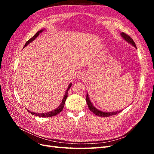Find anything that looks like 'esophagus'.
Here are the masks:
<instances>
[{"label": "esophagus", "instance_id": "34e87169", "mask_svg": "<svg viewBox=\"0 0 154 154\" xmlns=\"http://www.w3.org/2000/svg\"><path fill=\"white\" fill-rule=\"evenodd\" d=\"M78 77L79 79H81V80H82V79H83V78H84V76H83V74L82 73H80V74H78Z\"/></svg>", "mask_w": 154, "mask_h": 154}]
</instances>
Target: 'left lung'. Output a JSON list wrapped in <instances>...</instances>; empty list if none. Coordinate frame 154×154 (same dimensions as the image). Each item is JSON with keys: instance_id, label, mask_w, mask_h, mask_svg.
Wrapping results in <instances>:
<instances>
[{"instance_id": "obj_1", "label": "left lung", "mask_w": 154, "mask_h": 154, "mask_svg": "<svg viewBox=\"0 0 154 154\" xmlns=\"http://www.w3.org/2000/svg\"><path fill=\"white\" fill-rule=\"evenodd\" d=\"M120 35H121V36H122V38L126 42H128L130 45H132V46H134V48H136V44H135V42H134V40L132 39V38H130V37L128 35H127V34H125V32H121ZM86 101H87V105L88 106V109H89V110L91 112H92L94 113V114H96L97 116H100V117H109V116H113V115H115V114H117L119 113L120 112L122 111V110H120L114 111V112H105V111H102V110H100L99 109H96V107L92 105V102L91 101V100L89 99V97H88V92H87Z\"/></svg>"}]
</instances>
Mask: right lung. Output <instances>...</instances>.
Masks as SVG:
<instances>
[{
  "label": "right lung",
  "mask_w": 154,
  "mask_h": 154,
  "mask_svg": "<svg viewBox=\"0 0 154 154\" xmlns=\"http://www.w3.org/2000/svg\"><path fill=\"white\" fill-rule=\"evenodd\" d=\"M45 29H41L40 31H38V32H36V33L31 38H30L28 41L26 43L25 45L24 48L26 47V46H27L28 44H29L31 42H32V41L35 40L36 39V38H37L39 36V35L41 33V32H42L44 31ZM72 86V83H70L69 85H68V87L67 88V90L66 91V92H65V95L63 97L62 99V103H60V105L57 107V109L53 110H51L50 112H45V113H36V112H31L29 110H27V111L29 112L32 115L34 116H39V117H42V118H49V117H52V116H54L56 115H57L58 114H59L60 112H61L63 109V106H64V105H65V103H66V99L67 97V92H68V91L70 88H71V87Z\"/></svg>",
  "instance_id": "right-lung-1"
}]
</instances>
